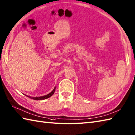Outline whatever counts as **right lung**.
I'll return each instance as SVG.
<instances>
[{"mask_svg":"<svg viewBox=\"0 0 135 135\" xmlns=\"http://www.w3.org/2000/svg\"><path fill=\"white\" fill-rule=\"evenodd\" d=\"M55 89H56V87H55L54 89H53L51 93H49L48 94L45 95H44V96H41V97H30V96H28V95H26L27 97H29L30 98H32V99H34V100H43V99H47V98H49V97H51L53 94H54V93L55 91Z\"/></svg>","mask_w":135,"mask_h":135,"instance_id":"add662e5","label":"right lung"}]
</instances>
